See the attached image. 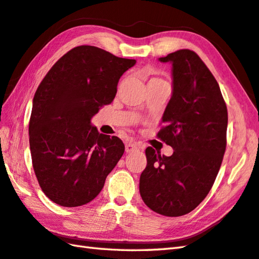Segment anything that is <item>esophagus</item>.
Returning a JSON list of instances; mask_svg holds the SVG:
<instances>
[{"label": "esophagus", "instance_id": "34e87169", "mask_svg": "<svg viewBox=\"0 0 259 259\" xmlns=\"http://www.w3.org/2000/svg\"><path fill=\"white\" fill-rule=\"evenodd\" d=\"M139 147L138 145L133 144V142H129V144H125V151L126 152H134L135 150H138Z\"/></svg>", "mask_w": 259, "mask_h": 259}]
</instances>
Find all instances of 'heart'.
Returning a JSON list of instances; mask_svg holds the SVG:
<instances>
[{"mask_svg": "<svg viewBox=\"0 0 259 259\" xmlns=\"http://www.w3.org/2000/svg\"><path fill=\"white\" fill-rule=\"evenodd\" d=\"M149 82H164V81L161 80V79H159V78H151L149 80Z\"/></svg>", "mask_w": 259, "mask_h": 259, "instance_id": "b5f03b06", "label": "heart"}]
</instances>
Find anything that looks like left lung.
Wrapping results in <instances>:
<instances>
[{"mask_svg": "<svg viewBox=\"0 0 259 259\" xmlns=\"http://www.w3.org/2000/svg\"><path fill=\"white\" fill-rule=\"evenodd\" d=\"M159 61L172 64V96L157 137L174 153L147 148L139 190L151 210L178 217L194 210L211 189L226 150L228 113L218 82L197 53L184 49Z\"/></svg>", "mask_w": 259, "mask_h": 259, "instance_id": "1", "label": "left lung"}]
</instances>
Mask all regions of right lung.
<instances>
[{
    "mask_svg": "<svg viewBox=\"0 0 259 259\" xmlns=\"http://www.w3.org/2000/svg\"><path fill=\"white\" fill-rule=\"evenodd\" d=\"M135 64L134 59L80 46L60 58L41 81L33 98L30 150L38 185L53 202H90L122 157L123 142L99 134L91 119L113 101L120 76Z\"/></svg>",
    "mask_w": 259,
    "mask_h": 259,
    "instance_id": "obj_1",
    "label": "right lung"
}]
</instances>
